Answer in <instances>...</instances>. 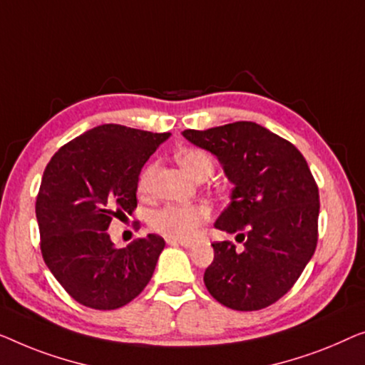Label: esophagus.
Returning <instances> with one entry per match:
<instances>
[{
    "label": "esophagus",
    "instance_id": "esophagus-1",
    "mask_svg": "<svg viewBox=\"0 0 365 365\" xmlns=\"http://www.w3.org/2000/svg\"><path fill=\"white\" fill-rule=\"evenodd\" d=\"M170 243L173 245H180L183 248H192L195 245V241H190V240H170Z\"/></svg>",
    "mask_w": 365,
    "mask_h": 365
}]
</instances>
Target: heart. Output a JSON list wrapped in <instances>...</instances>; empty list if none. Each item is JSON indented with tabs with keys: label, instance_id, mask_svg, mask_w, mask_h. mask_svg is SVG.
<instances>
[{
	"label": "heart",
	"instance_id": "obj_1",
	"mask_svg": "<svg viewBox=\"0 0 365 365\" xmlns=\"http://www.w3.org/2000/svg\"><path fill=\"white\" fill-rule=\"evenodd\" d=\"M182 168L195 180L208 178L213 173V160L200 148H187L177 155ZM153 175V165L147 167L138 180V190L147 192ZM212 208L208 205H167L152 215L150 225L157 233L172 240H190L200 232L202 225L210 220Z\"/></svg>",
	"mask_w": 365,
	"mask_h": 365
}]
</instances>
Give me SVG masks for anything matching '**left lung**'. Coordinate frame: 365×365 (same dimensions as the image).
Wrapping results in <instances>:
<instances>
[{
	"label": "left lung",
	"mask_w": 365,
	"mask_h": 365,
	"mask_svg": "<svg viewBox=\"0 0 365 365\" xmlns=\"http://www.w3.org/2000/svg\"><path fill=\"white\" fill-rule=\"evenodd\" d=\"M182 135L222 163L233 190L215 228L243 241L241 250L228 241L212 245L205 286L230 309L268 307L291 289L316 250L319 192L306 158L255 122Z\"/></svg>",
	"instance_id": "8db88e82"
}]
</instances>
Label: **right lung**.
<instances>
[{
  "mask_svg": "<svg viewBox=\"0 0 365 365\" xmlns=\"http://www.w3.org/2000/svg\"><path fill=\"white\" fill-rule=\"evenodd\" d=\"M168 137L104 124L61 147L46 167L36 200L41 253L81 304L117 309L150 281L165 248L162 236L147 235L117 250L107 228L112 218L135 210L142 167Z\"/></svg>",
  "mask_w": 365,
  "mask_h": 365,
  "instance_id": "obj_1",
  "label": "right lung"
}]
</instances>
